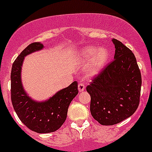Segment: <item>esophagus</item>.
<instances>
[{"instance_id": "34e87169", "label": "esophagus", "mask_w": 152, "mask_h": 152, "mask_svg": "<svg viewBox=\"0 0 152 152\" xmlns=\"http://www.w3.org/2000/svg\"><path fill=\"white\" fill-rule=\"evenodd\" d=\"M85 89V86L83 83H79L78 84V91L79 92H82Z\"/></svg>"}]
</instances>
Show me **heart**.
I'll return each instance as SVG.
<instances>
[{"instance_id":"heart-1","label":"heart","mask_w":152,"mask_h":152,"mask_svg":"<svg viewBox=\"0 0 152 152\" xmlns=\"http://www.w3.org/2000/svg\"><path fill=\"white\" fill-rule=\"evenodd\" d=\"M81 59L84 61L91 60L88 72L91 75H94L99 72L106 64L110 58V52L105 48L98 49L96 46H88L80 52Z\"/></svg>"}]
</instances>
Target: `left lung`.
Returning a JSON list of instances; mask_svg holds the SVG:
<instances>
[{
    "label": "left lung",
    "instance_id": "left-lung-1",
    "mask_svg": "<svg viewBox=\"0 0 152 152\" xmlns=\"http://www.w3.org/2000/svg\"><path fill=\"white\" fill-rule=\"evenodd\" d=\"M113 61L96 75L86 90L91 113L103 126L117 124L131 116L140 102L142 76L133 52L113 39Z\"/></svg>",
    "mask_w": 152,
    "mask_h": 152
}]
</instances>
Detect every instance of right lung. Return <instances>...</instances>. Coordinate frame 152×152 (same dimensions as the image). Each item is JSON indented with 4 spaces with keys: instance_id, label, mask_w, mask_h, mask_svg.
<instances>
[{
    "instance_id": "obj_1",
    "label": "right lung",
    "mask_w": 152,
    "mask_h": 152,
    "mask_svg": "<svg viewBox=\"0 0 152 152\" xmlns=\"http://www.w3.org/2000/svg\"><path fill=\"white\" fill-rule=\"evenodd\" d=\"M43 45L39 42L29 44L13 61L12 66L11 101L19 119L32 131L49 133L61 127L67 118L68 109L74 97L78 94L77 82L74 81L68 88L61 90L45 102H36L27 96L21 83V67L24 57L40 50Z\"/></svg>"
}]
</instances>
